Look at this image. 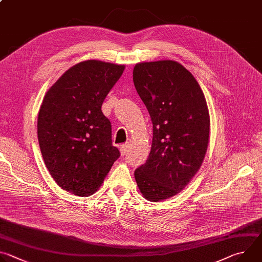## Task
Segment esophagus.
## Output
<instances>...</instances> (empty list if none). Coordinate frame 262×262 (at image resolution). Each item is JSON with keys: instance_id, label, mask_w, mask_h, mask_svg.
<instances>
[{"instance_id": "esophagus-1", "label": "esophagus", "mask_w": 262, "mask_h": 262, "mask_svg": "<svg viewBox=\"0 0 262 262\" xmlns=\"http://www.w3.org/2000/svg\"><path fill=\"white\" fill-rule=\"evenodd\" d=\"M129 146H130L129 143H125V144H123V145L120 146V154H121V156H124V155L127 152Z\"/></svg>"}]
</instances>
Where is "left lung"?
Here are the masks:
<instances>
[{
  "mask_svg": "<svg viewBox=\"0 0 262 262\" xmlns=\"http://www.w3.org/2000/svg\"><path fill=\"white\" fill-rule=\"evenodd\" d=\"M133 80L154 124L150 154L135 178L145 199L160 202L180 193L199 171L209 142V112L198 82L176 61L138 63Z\"/></svg>",
  "mask_w": 262,
  "mask_h": 262,
  "instance_id": "1",
  "label": "left lung"
}]
</instances>
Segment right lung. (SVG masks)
Listing matches in <instances>:
<instances>
[{"label":"right lung","instance_id":"obj_1","mask_svg":"<svg viewBox=\"0 0 262 262\" xmlns=\"http://www.w3.org/2000/svg\"><path fill=\"white\" fill-rule=\"evenodd\" d=\"M124 68L99 60L80 62L43 97L37 119L40 151L52 177L68 193H95L120 157L101 105Z\"/></svg>","mask_w":262,"mask_h":262}]
</instances>
